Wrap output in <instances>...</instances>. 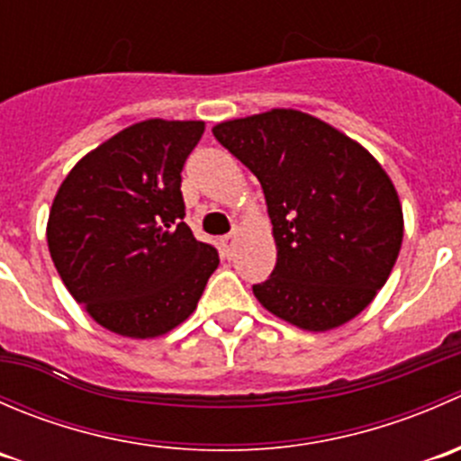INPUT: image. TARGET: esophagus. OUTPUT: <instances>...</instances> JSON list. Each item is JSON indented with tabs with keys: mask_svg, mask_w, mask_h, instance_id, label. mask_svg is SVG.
I'll list each match as a JSON object with an SVG mask.
<instances>
[{
	"mask_svg": "<svg viewBox=\"0 0 461 461\" xmlns=\"http://www.w3.org/2000/svg\"><path fill=\"white\" fill-rule=\"evenodd\" d=\"M236 234H239V227H234V230L230 231V234L222 239V252L227 254V257H231V252H234V243H236Z\"/></svg>",
	"mask_w": 461,
	"mask_h": 461,
	"instance_id": "esophagus-1",
	"label": "esophagus"
}]
</instances>
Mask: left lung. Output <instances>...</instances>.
<instances>
[{
  "mask_svg": "<svg viewBox=\"0 0 461 461\" xmlns=\"http://www.w3.org/2000/svg\"><path fill=\"white\" fill-rule=\"evenodd\" d=\"M212 131L257 176L267 203L276 267L252 285L260 305L314 332L368 308L403 239L402 204L379 162L334 127L292 109Z\"/></svg>",
  "mask_w": 461,
  "mask_h": 461,
  "instance_id": "left-lung-1",
  "label": "left lung"
}]
</instances>
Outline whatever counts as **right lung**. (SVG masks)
I'll list each match as a JSON object with an SVG mask.
<instances>
[{
	"mask_svg": "<svg viewBox=\"0 0 461 461\" xmlns=\"http://www.w3.org/2000/svg\"><path fill=\"white\" fill-rule=\"evenodd\" d=\"M204 124L144 120L82 158L49 213L50 258L102 328L133 339L169 332L196 310L218 267L185 222L180 171Z\"/></svg>",
	"mask_w": 461,
	"mask_h": 461,
	"instance_id": "add662e5",
	"label": "right lung"
}]
</instances>
